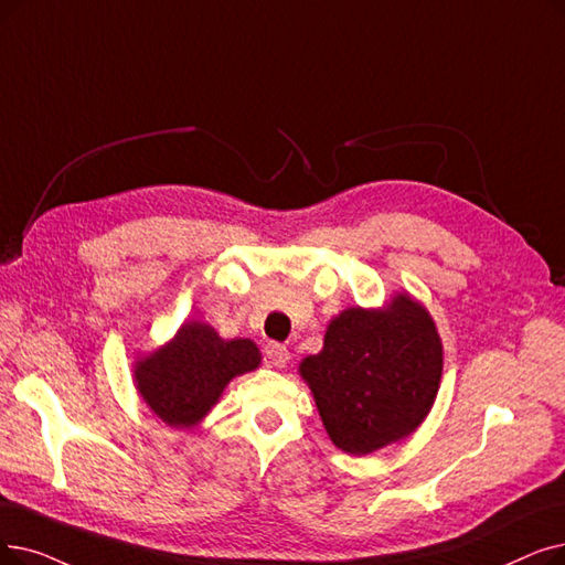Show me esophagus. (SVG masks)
Listing matches in <instances>:
<instances>
[{
  "mask_svg": "<svg viewBox=\"0 0 565 565\" xmlns=\"http://www.w3.org/2000/svg\"><path fill=\"white\" fill-rule=\"evenodd\" d=\"M265 358H267L269 364L277 366V370H284V366L290 360V353H288L286 347H281V343H267V347H265Z\"/></svg>",
  "mask_w": 565,
  "mask_h": 565,
  "instance_id": "34e87169",
  "label": "esophagus"
}]
</instances>
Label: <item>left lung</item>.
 <instances>
[{"label":"left lung","mask_w":565,"mask_h":565,"mask_svg":"<svg viewBox=\"0 0 565 565\" xmlns=\"http://www.w3.org/2000/svg\"><path fill=\"white\" fill-rule=\"evenodd\" d=\"M444 370L431 316L408 296L381 311H341L323 351L300 364L332 444L370 455L415 431L429 413Z\"/></svg>","instance_id":"8db88e82"}]
</instances>
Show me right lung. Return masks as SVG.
I'll list each match as a JSON object with an SVG mask.
<instances>
[{
	"mask_svg": "<svg viewBox=\"0 0 565 565\" xmlns=\"http://www.w3.org/2000/svg\"><path fill=\"white\" fill-rule=\"evenodd\" d=\"M260 364L249 339L224 341L205 323H186L163 349L136 366L142 399L170 427H193L222 397L231 379Z\"/></svg>",
	"mask_w": 565,
	"mask_h": 565,
	"instance_id": "add662e5",
	"label": "right lung"
}]
</instances>
